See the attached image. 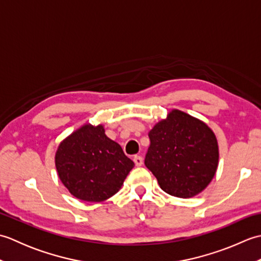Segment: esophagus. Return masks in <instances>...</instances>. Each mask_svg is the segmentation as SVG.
Returning a JSON list of instances; mask_svg holds the SVG:
<instances>
[{"label": "esophagus", "instance_id": "esophagus-1", "mask_svg": "<svg viewBox=\"0 0 261 261\" xmlns=\"http://www.w3.org/2000/svg\"><path fill=\"white\" fill-rule=\"evenodd\" d=\"M134 162H135L137 167H140V166L143 164V158L141 156H135Z\"/></svg>", "mask_w": 261, "mask_h": 261}]
</instances>
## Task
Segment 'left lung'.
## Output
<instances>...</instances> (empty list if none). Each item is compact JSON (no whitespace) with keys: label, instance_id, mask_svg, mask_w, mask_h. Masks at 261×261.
<instances>
[{"label":"left lung","instance_id":"8db88e82","mask_svg":"<svg viewBox=\"0 0 261 261\" xmlns=\"http://www.w3.org/2000/svg\"><path fill=\"white\" fill-rule=\"evenodd\" d=\"M145 164L169 195L190 198L212 181L219 166V145L212 129L179 110L149 131Z\"/></svg>","mask_w":261,"mask_h":261}]
</instances>
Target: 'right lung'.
Here are the masks:
<instances>
[{
	"instance_id": "1",
	"label": "right lung",
	"mask_w": 261,
	"mask_h": 261,
	"mask_svg": "<svg viewBox=\"0 0 261 261\" xmlns=\"http://www.w3.org/2000/svg\"><path fill=\"white\" fill-rule=\"evenodd\" d=\"M55 165L71 195L85 202H103L120 191L135 163L104 125L86 123L59 143Z\"/></svg>"
}]
</instances>
